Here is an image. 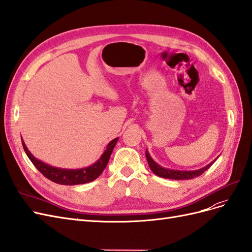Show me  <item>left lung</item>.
Returning <instances> with one entry per match:
<instances>
[{
  "label": "left lung",
  "mask_w": 252,
  "mask_h": 252,
  "mask_svg": "<svg viewBox=\"0 0 252 252\" xmlns=\"http://www.w3.org/2000/svg\"><path fill=\"white\" fill-rule=\"evenodd\" d=\"M146 158L152 172L157 174L158 177H161L164 179H171V180H190V179L196 178L207 170L209 167L216 162L215 159V161H212L207 166H205L203 168L197 169V170H174V169L165 168V167H162L161 165L156 163L154 161V158L150 157L148 150H146Z\"/></svg>",
  "instance_id": "obj_1"
}]
</instances>
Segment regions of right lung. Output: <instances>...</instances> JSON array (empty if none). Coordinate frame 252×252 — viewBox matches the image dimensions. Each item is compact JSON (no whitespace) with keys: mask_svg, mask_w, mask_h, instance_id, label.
Masks as SVG:
<instances>
[{"mask_svg":"<svg viewBox=\"0 0 252 252\" xmlns=\"http://www.w3.org/2000/svg\"><path fill=\"white\" fill-rule=\"evenodd\" d=\"M119 138H116L109 142V144L106 147V150L103 152L101 158L97 159L95 163L90 165L85 168L80 169H64L59 168V167H53L51 165H48L44 163L40 159L34 158L32 152L28 150L24 141L22 140L23 148L25 150V154L29 158L30 161L35 166V168L39 170L44 177H46L48 180L57 183V184L61 185H79V184H85V183H89L94 181L96 178L101 175V173L104 171L105 167L107 166L109 158L112 154V150L116 146Z\"/></svg>","mask_w":252,"mask_h":252,"instance_id":"obj_1","label":"right lung"}]
</instances>
